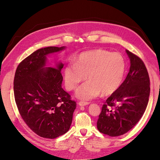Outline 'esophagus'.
Returning <instances> with one entry per match:
<instances>
[{"label":"esophagus","instance_id":"34e87169","mask_svg":"<svg viewBox=\"0 0 160 160\" xmlns=\"http://www.w3.org/2000/svg\"><path fill=\"white\" fill-rule=\"evenodd\" d=\"M89 102H84V101H80L79 102H78V104L80 105V106H86V105L89 104Z\"/></svg>","mask_w":160,"mask_h":160}]
</instances>
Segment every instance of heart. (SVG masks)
<instances>
[{
  "instance_id": "b5f03b06",
  "label": "heart",
  "mask_w": 160,
  "mask_h": 160,
  "mask_svg": "<svg viewBox=\"0 0 160 160\" xmlns=\"http://www.w3.org/2000/svg\"><path fill=\"white\" fill-rule=\"evenodd\" d=\"M125 71L126 60L120 53L101 49L88 51L64 68V84L67 90L73 91L87 76L89 81L78 88L76 96L88 100L101 93L110 96L116 92L123 82Z\"/></svg>"
}]
</instances>
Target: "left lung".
<instances>
[{"label": "left lung", "mask_w": 160, "mask_h": 160, "mask_svg": "<svg viewBox=\"0 0 160 160\" xmlns=\"http://www.w3.org/2000/svg\"><path fill=\"white\" fill-rule=\"evenodd\" d=\"M130 58V70L116 92L111 95L102 107L97 122L100 132L111 137L124 135L143 115L150 95V80L143 61L126 51Z\"/></svg>", "instance_id": "8db88e82"}]
</instances>
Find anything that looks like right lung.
<instances>
[{
	"label": "right lung",
	"mask_w": 160,
	"mask_h": 160,
	"mask_svg": "<svg viewBox=\"0 0 160 160\" xmlns=\"http://www.w3.org/2000/svg\"><path fill=\"white\" fill-rule=\"evenodd\" d=\"M64 47H47L35 51L22 60L13 80V93L19 113L39 136L54 139L65 133L72 122L76 102L62 88L63 64L45 65L47 55Z\"/></svg>",
	"instance_id": "1"
}]
</instances>
